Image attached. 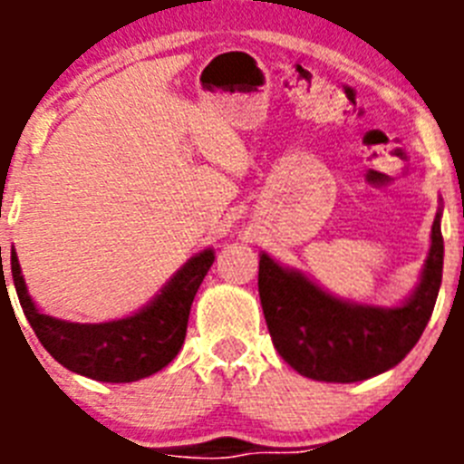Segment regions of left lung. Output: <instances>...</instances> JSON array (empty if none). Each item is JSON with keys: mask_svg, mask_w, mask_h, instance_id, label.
Returning <instances> with one entry per match:
<instances>
[{"mask_svg": "<svg viewBox=\"0 0 464 464\" xmlns=\"http://www.w3.org/2000/svg\"><path fill=\"white\" fill-rule=\"evenodd\" d=\"M441 211L416 288L397 306L360 304L321 288L299 269L260 253L257 290L278 355L306 379L355 383L392 370L416 346L432 315L444 269Z\"/></svg>", "mask_w": 464, "mask_h": 464, "instance_id": "left-lung-1", "label": "left lung"}]
</instances>
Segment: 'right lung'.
<instances>
[{"instance_id":"add662e5","label":"right lung","mask_w":464,"mask_h":464,"mask_svg":"<svg viewBox=\"0 0 464 464\" xmlns=\"http://www.w3.org/2000/svg\"><path fill=\"white\" fill-rule=\"evenodd\" d=\"M213 257V248L192 256L149 304L109 323H72L44 314L27 293L15 248H11V276L24 318L57 362L94 381L132 383L160 372L179 355L186 342L192 299L211 269ZM2 285H6L4 272Z\"/></svg>"}]
</instances>
